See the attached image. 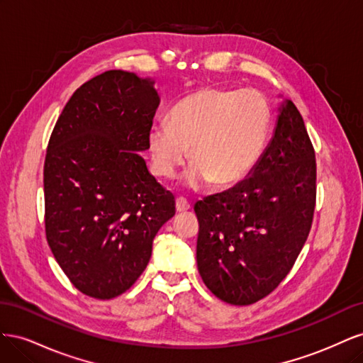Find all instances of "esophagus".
<instances>
[{"mask_svg":"<svg viewBox=\"0 0 363 363\" xmlns=\"http://www.w3.org/2000/svg\"><path fill=\"white\" fill-rule=\"evenodd\" d=\"M175 211H177V213L189 212L191 211V204L186 201L184 199H177V200H175Z\"/></svg>","mask_w":363,"mask_h":363,"instance_id":"esophagus-1","label":"esophagus"}]
</instances>
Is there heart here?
<instances>
[{
	"mask_svg": "<svg viewBox=\"0 0 363 363\" xmlns=\"http://www.w3.org/2000/svg\"><path fill=\"white\" fill-rule=\"evenodd\" d=\"M269 125V104L257 91L204 87L171 108L169 123L150 127L151 168L159 177L172 179L191 148L186 186L201 189L213 180L227 188L255 169L267 148Z\"/></svg>",
	"mask_w": 363,
	"mask_h": 363,
	"instance_id": "1",
	"label": "heart"
}]
</instances>
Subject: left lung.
Here are the masks:
<instances>
[{"instance_id":"1","label":"left lung","mask_w":363,"mask_h":363,"mask_svg":"<svg viewBox=\"0 0 363 363\" xmlns=\"http://www.w3.org/2000/svg\"><path fill=\"white\" fill-rule=\"evenodd\" d=\"M316 162L304 121L291 100L279 106L268 147L232 189L195 204L196 265L219 300L252 304L288 276L309 236Z\"/></svg>"}]
</instances>
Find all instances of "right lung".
Instances as JSON below:
<instances>
[{"mask_svg":"<svg viewBox=\"0 0 363 363\" xmlns=\"http://www.w3.org/2000/svg\"><path fill=\"white\" fill-rule=\"evenodd\" d=\"M160 96L150 77L106 71L77 89L54 127L43 164L45 232L74 286L98 300L131 288L152 239L175 215L174 195L139 152Z\"/></svg>","mask_w":363,"mask_h":363,"instance_id":"add662e5","label":"right lung"}]
</instances>
